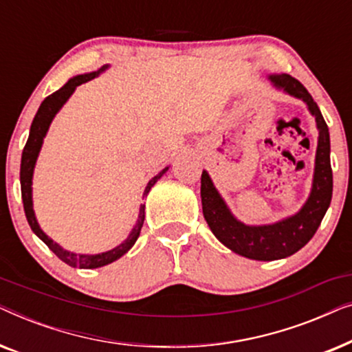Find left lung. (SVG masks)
I'll use <instances>...</instances> for the list:
<instances>
[{"label": "left lung", "instance_id": "left-lung-1", "mask_svg": "<svg viewBox=\"0 0 352 352\" xmlns=\"http://www.w3.org/2000/svg\"><path fill=\"white\" fill-rule=\"evenodd\" d=\"M274 88L293 98L301 99L316 118L319 139H317L314 177L306 204L298 213L272 224L250 226L239 221L229 210L223 197L216 189L208 171L201 173V208L211 232L224 247L240 256L256 261H274L292 256L312 239L324 219L331 201L333 175L330 165V134L319 107L300 81L287 74L267 76Z\"/></svg>", "mask_w": 352, "mask_h": 352}]
</instances>
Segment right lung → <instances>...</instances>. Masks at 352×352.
Returning <instances> with one entry per match:
<instances>
[{"label": "right lung", "mask_w": 352, "mask_h": 352, "mask_svg": "<svg viewBox=\"0 0 352 352\" xmlns=\"http://www.w3.org/2000/svg\"><path fill=\"white\" fill-rule=\"evenodd\" d=\"M107 69H109V65H102L98 72H91V74H85V75H76V76H74V78H70L69 81H67V83L62 86L60 89H57L56 93L47 96V98L43 100L40 109H38V112L35 115V118H33V122H32L30 134H28L27 144H25V147H23L22 162H21L22 201H23V210H25L28 224H30V228L33 232H35L36 237L41 239L57 258L62 259V261H64L65 264H69V266H72V267H80V269H96V267L107 266V264L117 261L118 258H122L124 253H128L129 250H131L133 245L136 243L139 234H141L144 218H146V211H144L146 210V205H141L136 224H134V228L131 229V232H129L128 237L124 239L122 243L117 245V247L112 250H107V252H104V253H96V254L74 253V252H69V250L62 248L59 243L54 242L51 237H47V235L43 232L40 224H38L35 211H33V195H32L33 182H32V179H33V171H35V165H36L38 155H40L43 141H45L47 129H50V124L52 123V120H54L57 112H59V110L62 109V105L69 100L70 96L75 93L76 86H80V85L86 83V81L96 78V76H99L104 70H107ZM168 168L170 166L163 168V170L158 173L157 176H153L152 179L148 181V184L146 186V190H144L142 197H147L148 190H151L153 184H155V182L160 179L163 175H165V173L168 171Z\"/></svg>", "instance_id": "obj_1"}]
</instances>
